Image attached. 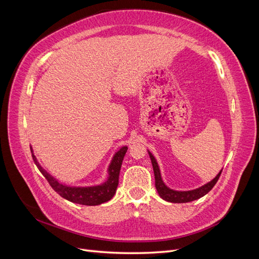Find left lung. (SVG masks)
Listing matches in <instances>:
<instances>
[{
    "label": "left lung",
    "instance_id": "8db88e82",
    "mask_svg": "<svg viewBox=\"0 0 259 259\" xmlns=\"http://www.w3.org/2000/svg\"><path fill=\"white\" fill-rule=\"evenodd\" d=\"M148 153L151 159L152 167H153V171H154L156 190H158L159 195L163 200H165L167 202H171V203H187V202H191V201L198 200L202 197H204L206 193H208L211 190V188L216 185L217 180L219 179V176H221L222 170H223L222 169L221 171H219L217 176L213 180H210L209 183L205 184L204 186L197 188V189L189 190V191H177V190L170 189V188H168L165 184L163 183L158 162H156L155 158L150 151H148Z\"/></svg>",
    "mask_w": 259,
    "mask_h": 259
}]
</instances>
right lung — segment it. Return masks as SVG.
<instances>
[{
	"mask_svg": "<svg viewBox=\"0 0 259 259\" xmlns=\"http://www.w3.org/2000/svg\"><path fill=\"white\" fill-rule=\"evenodd\" d=\"M30 149L31 152H32V158L35 165L48 180L53 189L64 199L82 205H99L101 203H105L113 198L117 185H119V175L122 162L125 153L127 151V147L124 146L113 155L110 165L108 167V179L104 184L91 187H70L59 183L56 178L49 174L37 162L35 155L33 154L32 148L30 147Z\"/></svg>",
	"mask_w": 259,
	"mask_h": 259,
	"instance_id": "right-lung-1",
	"label": "right lung"
}]
</instances>
